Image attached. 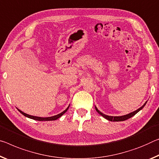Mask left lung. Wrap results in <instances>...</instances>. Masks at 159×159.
<instances>
[{
	"mask_svg": "<svg viewBox=\"0 0 159 159\" xmlns=\"http://www.w3.org/2000/svg\"><path fill=\"white\" fill-rule=\"evenodd\" d=\"M147 101L144 104H143L140 108H139L138 110H135V111H134V112L129 113V114L126 115H123V116H117H117H115V117H113V116H108V115L103 114V113H102L101 112L99 111V110H98V108L96 107H95V110H96V111L98 113H99L100 115H102L103 117H105V119H107L109 121H113V122H120V121H125L126 120H128L129 118H131L132 117H133V116L135 115L139 111H140V110L145 106V105L147 104Z\"/></svg>",
	"mask_w": 159,
	"mask_h": 159,
	"instance_id": "8db88e82",
	"label": "left lung"
}]
</instances>
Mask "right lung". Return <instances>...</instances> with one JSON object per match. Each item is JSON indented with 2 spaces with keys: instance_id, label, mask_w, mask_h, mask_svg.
<instances>
[{
  "instance_id": "right-lung-1",
  "label": "right lung",
  "mask_w": 159,
  "mask_h": 159,
  "mask_svg": "<svg viewBox=\"0 0 159 159\" xmlns=\"http://www.w3.org/2000/svg\"><path fill=\"white\" fill-rule=\"evenodd\" d=\"M69 106L66 109L64 110V111H63L62 112L60 113V114H58L57 115L52 116V117H36V116L30 115L26 114V113H25L23 112H22L21 110H20L19 109H17V110H18V111L20 112L21 114H22L24 116H25V117L30 118V119H32V120H38V121H52V120H56L58 119V118L61 117V116L67 111L68 109H69Z\"/></svg>"
}]
</instances>
